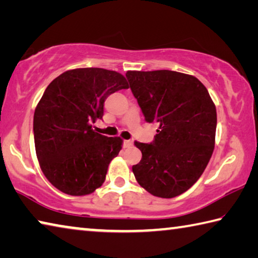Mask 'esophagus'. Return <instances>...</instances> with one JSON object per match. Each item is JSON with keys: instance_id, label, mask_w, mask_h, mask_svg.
<instances>
[{"instance_id": "1", "label": "esophagus", "mask_w": 258, "mask_h": 258, "mask_svg": "<svg viewBox=\"0 0 258 258\" xmlns=\"http://www.w3.org/2000/svg\"><path fill=\"white\" fill-rule=\"evenodd\" d=\"M133 146V141H131V140H125L123 142V147L124 148H131Z\"/></svg>"}]
</instances>
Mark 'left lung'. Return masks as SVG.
Instances as JSON below:
<instances>
[{"instance_id": "8db88e82", "label": "left lung", "mask_w": 258, "mask_h": 258, "mask_svg": "<svg viewBox=\"0 0 258 258\" xmlns=\"http://www.w3.org/2000/svg\"><path fill=\"white\" fill-rule=\"evenodd\" d=\"M126 77L148 123L159 130L150 143L135 142L142 159L134 176L149 194L173 198L195 184L211 159L216 108L198 78L173 71L127 72Z\"/></svg>"}]
</instances>
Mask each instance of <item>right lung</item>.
<instances>
[{"label": "right lung", "mask_w": 258, "mask_h": 258, "mask_svg": "<svg viewBox=\"0 0 258 258\" xmlns=\"http://www.w3.org/2000/svg\"><path fill=\"white\" fill-rule=\"evenodd\" d=\"M128 89L121 74L102 68H78L54 78L34 113V140L38 163L56 189L85 196L106 180L110 161L121 149L120 138L95 132L103 104L116 91Z\"/></svg>", "instance_id": "1"}]
</instances>
